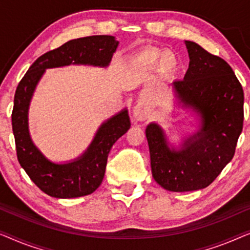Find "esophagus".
<instances>
[{
  "label": "esophagus",
  "instance_id": "1",
  "mask_svg": "<svg viewBox=\"0 0 250 250\" xmlns=\"http://www.w3.org/2000/svg\"><path fill=\"white\" fill-rule=\"evenodd\" d=\"M132 115L136 121H145L149 117V108L147 107L146 104L140 103L133 108Z\"/></svg>",
  "mask_w": 250,
  "mask_h": 250
}]
</instances>
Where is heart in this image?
Returning <instances> with one entry per match:
<instances>
[{
  "instance_id": "b5f03b06",
  "label": "heart",
  "mask_w": 250,
  "mask_h": 250,
  "mask_svg": "<svg viewBox=\"0 0 250 250\" xmlns=\"http://www.w3.org/2000/svg\"><path fill=\"white\" fill-rule=\"evenodd\" d=\"M143 62L148 66H154L160 63V71L163 75H170L177 68V58L171 53L161 52H147L143 55Z\"/></svg>"
}]
</instances>
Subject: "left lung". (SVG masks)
Here are the masks:
<instances>
[{"label":"left lung","mask_w":250,"mask_h":250,"mask_svg":"<svg viewBox=\"0 0 250 250\" xmlns=\"http://www.w3.org/2000/svg\"><path fill=\"white\" fill-rule=\"evenodd\" d=\"M185 44L189 68L172 86L179 106L198 117L199 130L174 146L159 124L146 128L154 180L174 192L212 184L233 157L244 124V90L231 66L194 42Z\"/></svg>","instance_id":"left-lung-1"}]
</instances>
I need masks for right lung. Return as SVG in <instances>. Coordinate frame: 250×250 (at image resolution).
Here are the masks:
<instances>
[{
  "label": "right lung",
  "instance_id": "add662e5",
  "mask_svg": "<svg viewBox=\"0 0 250 250\" xmlns=\"http://www.w3.org/2000/svg\"><path fill=\"white\" fill-rule=\"evenodd\" d=\"M119 42L113 36L98 35L77 38L40 56L17 87L12 111V130L17 156L31 181L54 198H77L94 192L103 181L108 153L113 144L130 128L128 110L119 112L101 125L94 139L77 159L55 163L38 149L28 126V111L34 91L46 69L70 64L106 68Z\"/></svg>",
  "mask_w": 250,
  "mask_h": 250
}]
</instances>
